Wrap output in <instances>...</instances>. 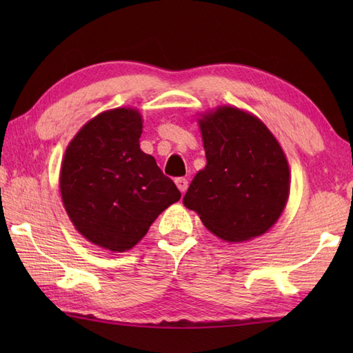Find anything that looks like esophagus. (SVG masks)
I'll use <instances>...</instances> for the list:
<instances>
[{
  "label": "esophagus",
  "mask_w": 353,
  "mask_h": 353,
  "mask_svg": "<svg viewBox=\"0 0 353 353\" xmlns=\"http://www.w3.org/2000/svg\"><path fill=\"white\" fill-rule=\"evenodd\" d=\"M176 185H177L179 191H181L182 194H185V191L188 190V181H186L185 177H179V179H176Z\"/></svg>",
  "instance_id": "34e87169"
}]
</instances>
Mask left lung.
<instances>
[{"mask_svg": "<svg viewBox=\"0 0 353 353\" xmlns=\"http://www.w3.org/2000/svg\"><path fill=\"white\" fill-rule=\"evenodd\" d=\"M197 123L208 162L183 205L223 241L267 234L290 197V165L279 141L256 115L228 104L200 114Z\"/></svg>", "mask_w": 353, "mask_h": 353, "instance_id": "1", "label": "left lung"}]
</instances>
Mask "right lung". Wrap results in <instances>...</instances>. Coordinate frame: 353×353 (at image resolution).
Returning a JSON list of instances; mask_svg holds the SVG:
<instances>
[{
  "label": "right lung",
  "mask_w": 353,
  "mask_h": 353,
  "mask_svg": "<svg viewBox=\"0 0 353 353\" xmlns=\"http://www.w3.org/2000/svg\"><path fill=\"white\" fill-rule=\"evenodd\" d=\"M141 112L115 108L91 118L66 145L59 190L79 234L104 250H130L181 199L174 182L139 147Z\"/></svg>",
  "instance_id": "1"
}]
</instances>
